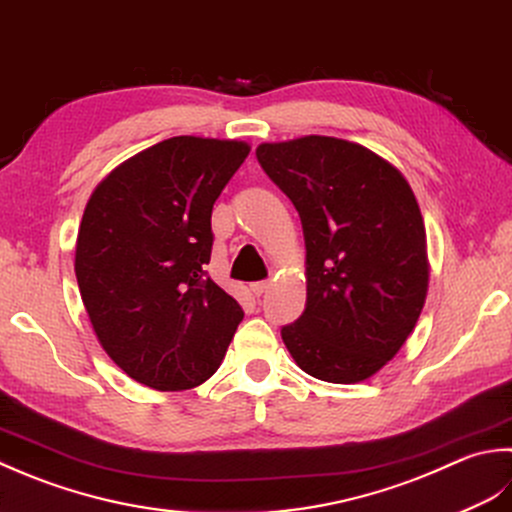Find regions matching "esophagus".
<instances>
[{
    "mask_svg": "<svg viewBox=\"0 0 512 512\" xmlns=\"http://www.w3.org/2000/svg\"><path fill=\"white\" fill-rule=\"evenodd\" d=\"M249 289L254 291V296H263L265 291L269 289V280H258V283H252V285H249Z\"/></svg>",
    "mask_w": 512,
    "mask_h": 512,
    "instance_id": "esophagus-1",
    "label": "esophagus"
}]
</instances>
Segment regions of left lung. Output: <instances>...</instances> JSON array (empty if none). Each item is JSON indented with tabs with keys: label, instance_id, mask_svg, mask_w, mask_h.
<instances>
[{
	"label": "left lung",
	"instance_id": "obj_1",
	"mask_svg": "<svg viewBox=\"0 0 512 512\" xmlns=\"http://www.w3.org/2000/svg\"><path fill=\"white\" fill-rule=\"evenodd\" d=\"M258 163L296 205L307 305L283 342L318 380L356 384L402 349L429 291L426 232L409 181L360 143H260Z\"/></svg>",
	"mask_w": 512,
	"mask_h": 512
}]
</instances>
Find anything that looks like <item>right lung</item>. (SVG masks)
<instances>
[{
    "instance_id": "right-lung-1",
    "label": "right lung",
    "mask_w": 512,
    "mask_h": 512,
    "mask_svg": "<svg viewBox=\"0 0 512 512\" xmlns=\"http://www.w3.org/2000/svg\"><path fill=\"white\" fill-rule=\"evenodd\" d=\"M249 150L236 139H165L117 165L83 210V307L103 351L145 387L185 391L212 378L243 320L205 265L212 207Z\"/></svg>"
}]
</instances>
